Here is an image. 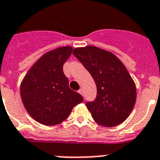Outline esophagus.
<instances>
[{
	"label": "esophagus",
	"instance_id": "1",
	"mask_svg": "<svg viewBox=\"0 0 160 160\" xmlns=\"http://www.w3.org/2000/svg\"><path fill=\"white\" fill-rule=\"evenodd\" d=\"M78 92L80 93V95H84V92H83V90H81V89H80V90H79V91H78Z\"/></svg>",
	"mask_w": 160,
	"mask_h": 160
}]
</instances>
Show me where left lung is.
I'll return each mask as SVG.
<instances>
[{
  "label": "left lung",
  "instance_id": "left-lung-1",
  "mask_svg": "<svg viewBox=\"0 0 160 160\" xmlns=\"http://www.w3.org/2000/svg\"><path fill=\"white\" fill-rule=\"evenodd\" d=\"M73 54L90 72L97 96L86 107L97 124L116 126L129 117L136 100V87L129 73L116 55L93 46L79 47Z\"/></svg>",
  "mask_w": 160,
  "mask_h": 160
}]
</instances>
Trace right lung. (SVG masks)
<instances>
[{"instance_id":"add662e5","label":"right lung","mask_w":160,"mask_h":160,"mask_svg":"<svg viewBox=\"0 0 160 160\" xmlns=\"http://www.w3.org/2000/svg\"><path fill=\"white\" fill-rule=\"evenodd\" d=\"M63 46L44 54L26 73L21 84V97L26 111L44 125L65 120L75 106L83 102L79 93L69 87L63 65L72 53Z\"/></svg>"}]
</instances>
